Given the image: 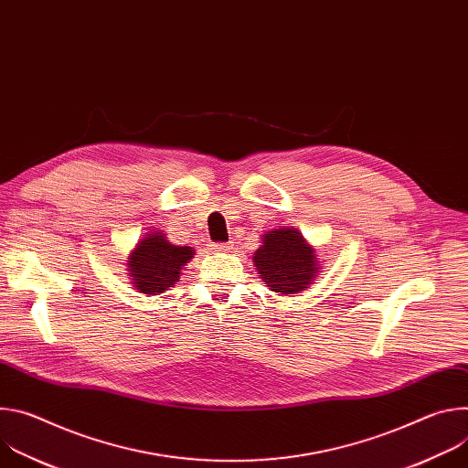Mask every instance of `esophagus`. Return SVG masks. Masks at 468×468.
Segmentation results:
<instances>
[{
	"label": "esophagus",
	"instance_id": "esophagus-1",
	"mask_svg": "<svg viewBox=\"0 0 468 468\" xmlns=\"http://www.w3.org/2000/svg\"><path fill=\"white\" fill-rule=\"evenodd\" d=\"M233 248V244L231 242H215L213 244V251H229Z\"/></svg>",
	"mask_w": 468,
	"mask_h": 468
}]
</instances>
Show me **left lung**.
Instances as JSON below:
<instances>
[{
	"label": "left lung",
	"instance_id": "1",
	"mask_svg": "<svg viewBox=\"0 0 468 468\" xmlns=\"http://www.w3.org/2000/svg\"><path fill=\"white\" fill-rule=\"evenodd\" d=\"M253 262L266 287L280 294H296L307 289L318 272L314 250L296 229H276L262 235V246Z\"/></svg>",
	"mask_w": 468,
	"mask_h": 468
}]
</instances>
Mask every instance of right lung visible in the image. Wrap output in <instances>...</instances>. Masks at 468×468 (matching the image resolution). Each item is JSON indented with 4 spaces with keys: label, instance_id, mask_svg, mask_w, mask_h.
Returning a JSON list of instances; mask_svg holds the SVG:
<instances>
[{
    "label": "right lung",
    "instance_id": "add662e5",
    "mask_svg": "<svg viewBox=\"0 0 468 468\" xmlns=\"http://www.w3.org/2000/svg\"><path fill=\"white\" fill-rule=\"evenodd\" d=\"M192 255L194 250L190 246H174L163 233L144 237L127 261L133 285L144 294L168 291L179 282L181 269Z\"/></svg>",
    "mask_w": 468,
    "mask_h": 468
}]
</instances>
